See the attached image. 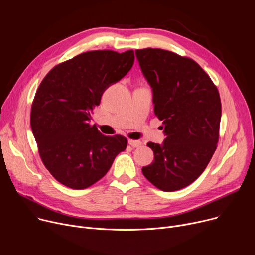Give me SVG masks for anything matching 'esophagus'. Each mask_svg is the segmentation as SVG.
<instances>
[{"label": "esophagus", "mask_w": 255, "mask_h": 255, "mask_svg": "<svg viewBox=\"0 0 255 255\" xmlns=\"http://www.w3.org/2000/svg\"><path fill=\"white\" fill-rule=\"evenodd\" d=\"M128 143H129V145H131L132 147H139L140 145L142 144L141 141H139V140H132V139H129Z\"/></svg>", "instance_id": "1"}]
</instances>
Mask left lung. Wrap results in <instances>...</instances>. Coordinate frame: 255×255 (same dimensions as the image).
Instances as JSON below:
<instances>
[{"mask_svg": "<svg viewBox=\"0 0 255 255\" xmlns=\"http://www.w3.org/2000/svg\"><path fill=\"white\" fill-rule=\"evenodd\" d=\"M152 88L154 114L164 125L161 145L148 142L154 161L142 168L157 189L191 185L210 162L219 140L221 100L217 87L193 59L159 48L135 51Z\"/></svg>", "mask_w": 255, "mask_h": 255, "instance_id": "obj_1", "label": "left lung"}]
</instances>
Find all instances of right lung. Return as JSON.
Instances as JSON below:
<instances>
[{
    "label": "right lung",
    "mask_w": 255,
    "mask_h": 255,
    "mask_svg": "<svg viewBox=\"0 0 255 255\" xmlns=\"http://www.w3.org/2000/svg\"><path fill=\"white\" fill-rule=\"evenodd\" d=\"M134 58L133 50L84 52L55 65L39 85L31 129L43 164L63 186L91 187L126 149L124 136H105L90 121L103 93L128 74Z\"/></svg>",
    "instance_id": "add662e5"
}]
</instances>
